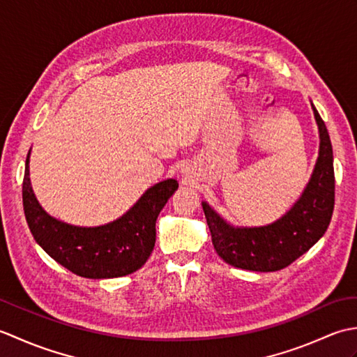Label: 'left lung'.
I'll return each mask as SVG.
<instances>
[{
    "label": "left lung",
    "instance_id": "1",
    "mask_svg": "<svg viewBox=\"0 0 357 357\" xmlns=\"http://www.w3.org/2000/svg\"><path fill=\"white\" fill-rule=\"evenodd\" d=\"M312 107L319 128V156L301 198L282 218L262 227H233L202 202L216 253L233 267L282 270L308 252L328 229L335 208L333 149L325 123L313 104Z\"/></svg>",
    "mask_w": 357,
    "mask_h": 357
}]
</instances>
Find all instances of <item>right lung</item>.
Masks as SVG:
<instances>
[{
    "label": "right lung",
    "instance_id": "1",
    "mask_svg": "<svg viewBox=\"0 0 357 357\" xmlns=\"http://www.w3.org/2000/svg\"><path fill=\"white\" fill-rule=\"evenodd\" d=\"M29 156L22 181V206L35 241L58 264L89 279L121 278L139 270L156 241V219L178 190L176 179H165L144 193L116 221L100 227L70 225L50 216L36 201L29 178Z\"/></svg>",
    "mask_w": 357,
    "mask_h": 357
}]
</instances>
